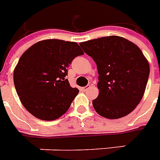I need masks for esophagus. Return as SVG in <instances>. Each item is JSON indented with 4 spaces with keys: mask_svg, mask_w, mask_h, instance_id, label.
Instances as JSON below:
<instances>
[{
    "mask_svg": "<svg viewBox=\"0 0 160 160\" xmlns=\"http://www.w3.org/2000/svg\"><path fill=\"white\" fill-rule=\"evenodd\" d=\"M90 88H91V86H90V85H87L86 86H84V87H82V88H81V91H83V92H86V91H88Z\"/></svg>",
    "mask_w": 160,
    "mask_h": 160,
    "instance_id": "obj_1",
    "label": "esophagus"
}]
</instances>
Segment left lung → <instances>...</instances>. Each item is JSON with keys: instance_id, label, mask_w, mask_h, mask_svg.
<instances>
[{"instance_id": "obj_1", "label": "left lung", "mask_w": 160, "mask_h": 160, "mask_svg": "<svg viewBox=\"0 0 160 160\" xmlns=\"http://www.w3.org/2000/svg\"><path fill=\"white\" fill-rule=\"evenodd\" d=\"M98 68L99 95L92 101L101 116L119 119L140 102L149 76V64L137 45L119 36L81 42Z\"/></svg>"}]
</instances>
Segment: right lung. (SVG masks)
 <instances>
[{"mask_svg":"<svg viewBox=\"0 0 160 160\" xmlns=\"http://www.w3.org/2000/svg\"><path fill=\"white\" fill-rule=\"evenodd\" d=\"M84 52L76 42L45 40L33 45L14 69V86L23 107L43 120L58 119L79 92L65 78L68 68Z\"/></svg>","mask_w":160,"mask_h":160,"instance_id":"add662e5","label":"right lung"}]
</instances>
